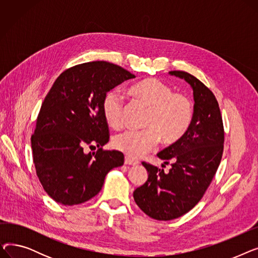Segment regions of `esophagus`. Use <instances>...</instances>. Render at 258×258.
Returning a JSON list of instances; mask_svg holds the SVG:
<instances>
[{
    "label": "esophagus",
    "mask_w": 258,
    "mask_h": 258,
    "mask_svg": "<svg viewBox=\"0 0 258 258\" xmlns=\"http://www.w3.org/2000/svg\"><path fill=\"white\" fill-rule=\"evenodd\" d=\"M124 164H126V165H132V166H136V165L139 164V162L136 161V160H133V159L128 158V157H125V159H124Z\"/></svg>",
    "instance_id": "1"
}]
</instances>
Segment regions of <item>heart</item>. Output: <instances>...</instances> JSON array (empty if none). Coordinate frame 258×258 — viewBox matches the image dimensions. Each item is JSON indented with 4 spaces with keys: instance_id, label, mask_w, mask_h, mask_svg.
I'll return each mask as SVG.
<instances>
[{
    "instance_id": "heart-1",
    "label": "heart",
    "mask_w": 258,
    "mask_h": 258,
    "mask_svg": "<svg viewBox=\"0 0 258 258\" xmlns=\"http://www.w3.org/2000/svg\"><path fill=\"white\" fill-rule=\"evenodd\" d=\"M133 98L148 108L143 131H126L114 138L117 151L130 158H140L151 152L158 141L165 145L178 142L188 131L194 118L191 100L173 93L168 85L157 78H145L130 89ZM125 106L117 91H110L102 100V114L107 125L120 128L124 121Z\"/></svg>"
}]
</instances>
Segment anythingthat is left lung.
I'll use <instances>...</instances> for the list:
<instances>
[{
	"mask_svg": "<svg viewBox=\"0 0 258 258\" xmlns=\"http://www.w3.org/2000/svg\"><path fill=\"white\" fill-rule=\"evenodd\" d=\"M194 91V118L184 136L157 156L171 168L165 173L143 162L147 181L134 191L139 208L152 219L170 221L191 210L204 196L221 163L224 126L213 93L198 78L184 71H170ZM162 164V166H164Z\"/></svg>",
	"mask_w": 258,
	"mask_h": 258,
	"instance_id": "8db88e82",
	"label": "left lung"
}]
</instances>
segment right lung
I'll list each match as a JSON object with an SVG mask.
<instances>
[{
	"instance_id": "obj_1",
	"label": "right lung",
	"mask_w": 258,
	"mask_h": 258,
	"mask_svg": "<svg viewBox=\"0 0 258 258\" xmlns=\"http://www.w3.org/2000/svg\"><path fill=\"white\" fill-rule=\"evenodd\" d=\"M135 77L117 64L91 61L70 68L54 81L40 106L31 147L37 177L59 204L89 201L101 190L107 172L123 165V154L102 150L110 138L102 100ZM93 144L98 152L86 154L84 146Z\"/></svg>"
}]
</instances>
